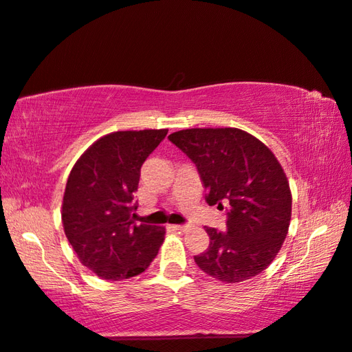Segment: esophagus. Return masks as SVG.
<instances>
[{"mask_svg":"<svg viewBox=\"0 0 352 352\" xmlns=\"http://www.w3.org/2000/svg\"><path fill=\"white\" fill-rule=\"evenodd\" d=\"M173 229H175V230H177V232H185V230H186V226L176 224V226H173Z\"/></svg>","mask_w":352,"mask_h":352,"instance_id":"esophagus-1","label":"esophagus"}]
</instances>
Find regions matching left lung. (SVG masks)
<instances>
[{"instance_id": "obj_1", "label": "left lung", "mask_w": 352, "mask_h": 352, "mask_svg": "<svg viewBox=\"0 0 352 352\" xmlns=\"http://www.w3.org/2000/svg\"><path fill=\"white\" fill-rule=\"evenodd\" d=\"M168 140L196 164L209 206H229L228 232L206 228L209 247L197 267L223 283H239L270 267L283 245L292 194L267 146L238 128H191Z\"/></svg>"}]
</instances>
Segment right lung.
I'll list each match as a JSON object with an SVG mask.
<instances>
[{
    "label": "right lung",
    "instance_id": "obj_1",
    "mask_svg": "<svg viewBox=\"0 0 352 352\" xmlns=\"http://www.w3.org/2000/svg\"><path fill=\"white\" fill-rule=\"evenodd\" d=\"M168 129L117 131L96 140L67 177L61 221L78 259L104 280L142 274L158 254L166 229L135 224L140 168Z\"/></svg>",
    "mask_w": 352,
    "mask_h": 352
}]
</instances>
